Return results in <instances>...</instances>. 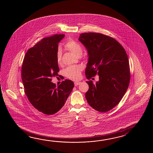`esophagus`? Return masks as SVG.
I'll use <instances>...</instances> for the list:
<instances>
[{
    "instance_id": "obj_1",
    "label": "esophagus",
    "mask_w": 153,
    "mask_h": 153,
    "mask_svg": "<svg viewBox=\"0 0 153 153\" xmlns=\"http://www.w3.org/2000/svg\"><path fill=\"white\" fill-rule=\"evenodd\" d=\"M80 82H74V85H75V86H78L80 84Z\"/></svg>"
}]
</instances>
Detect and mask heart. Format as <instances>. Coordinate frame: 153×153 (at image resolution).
<instances>
[{"label":"heart","mask_w":153,"mask_h":153,"mask_svg":"<svg viewBox=\"0 0 153 153\" xmlns=\"http://www.w3.org/2000/svg\"><path fill=\"white\" fill-rule=\"evenodd\" d=\"M65 49L72 52L77 57H80L82 53V47L79 43L72 39H69L65 44ZM62 49L59 48L56 52L57 62L59 65L62 63ZM82 68L80 66H69L64 71V74L67 78L76 80L80 76Z\"/></svg>","instance_id":"obj_1"}]
</instances>
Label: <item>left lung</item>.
Returning <instances> with one entry per match:
<instances>
[{
	"instance_id": "1",
	"label": "left lung",
	"mask_w": 153,
	"mask_h": 153,
	"mask_svg": "<svg viewBox=\"0 0 153 153\" xmlns=\"http://www.w3.org/2000/svg\"><path fill=\"white\" fill-rule=\"evenodd\" d=\"M79 40L88 50L86 78L99 75V81L95 84L86 81L89 89L85 97L95 110L107 112L119 104L128 87L130 71L127 53L115 39L101 33H82Z\"/></svg>"
}]
</instances>
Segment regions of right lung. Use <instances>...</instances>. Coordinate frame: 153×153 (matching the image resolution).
Returning a JSON list of instances; mask_svg holds the SVG:
<instances>
[{
	"label": "right lung",
	"instance_id": "right-lung-1",
	"mask_svg": "<svg viewBox=\"0 0 153 153\" xmlns=\"http://www.w3.org/2000/svg\"><path fill=\"white\" fill-rule=\"evenodd\" d=\"M64 37L55 34L42 39L27 51L22 63L25 94L34 107L46 115L55 114L63 107L74 86L68 79L58 87L51 82V77L59 75L56 52Z\"/></svg>",
	"mask_w": 153,
	"mask_h": 153
}]
</instances>
